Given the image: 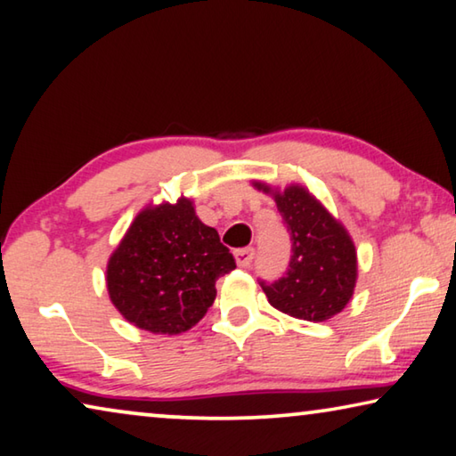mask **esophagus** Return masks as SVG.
Listing matches in <instances>:
<instances>
[{
    "label": "esophagus",
    "mask_w": 456,
    "mask_h": 456,
    "mask_svg": "<svg viewBox=\"0 0 456 456\" xmlns=\"http://www.w3.org/2000/svg\"><path fill=\"white\" fill-rule=\"evenodd\" d=\"M234 258H236V265L238 267H248L252 263V258H255V248H240L234 252Z\"/></svg>",
    "instance_id": "esophagus-1"
}]
</instances>
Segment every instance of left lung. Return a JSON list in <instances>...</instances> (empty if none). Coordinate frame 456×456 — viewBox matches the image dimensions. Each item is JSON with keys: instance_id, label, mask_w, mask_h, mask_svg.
<instances>
[{"instance_id": "left-lung-1", "label": "left lung", "mask_w": 456, "mask_h": 456, "mask_svg": "<svg viewBox=\"0 0 456 456\" xmlns=\"http://www.w3.org/2000/svg\"><path fill=\"white\" fill-rule=\"evenodd\" d=\"M252 185L273 195L291 234L289 269L279 281L261 283L269 304L297 320H330L353 299L359 277L348 230L304 185L291 183L283 191L263 181Z\"/></svg>"}]
</instances>
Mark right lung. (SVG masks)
Listing matches in <instances>:
<instances>
[{"label":"right lung","instance_id":"1","mask_svg":"<svg viewBox=\"0 0 456 456\" xmlns=\"http://www.w3.org/2000/svg\"><path fill=\"white\" fill-rule=\"evenodd\" d=\"M236 267L220 242L218 230L206 226L193 201L140 209L111 252L106 285L124 320L152 334H181L206 316L216 299V281Z\"/></svg>","mask_w":456,"mask_h":456}]
</instances>
